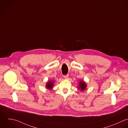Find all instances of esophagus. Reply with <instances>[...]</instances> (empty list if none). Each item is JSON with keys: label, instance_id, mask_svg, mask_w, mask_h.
<instances>
[{"label": "esophagus", "instance_id": "1", "mask_svg": "<svg viewBox=\"0 0 128 128\" xmlns=\"http://www.w3.org/2000/svg\"><path fill=\"white\" fill-rule=\"evenodd\" d=\"M68 77H69V75H68V74L64 76V78L65 79H68Z\"/></svg>", "mask_w": 128, "mask_h": 128}]
</instances>
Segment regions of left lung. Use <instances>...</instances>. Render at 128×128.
<instances>
[{
    "instance_id": "1",
    "label": "left lung",
    "mask_w": 128,
    "mask_h": 128,
    "mask_svg": "<svg viewBox=\"0 0 128 128\" xmlns=\"http://www.w3.org/2000/svg\"><path fill=\"white\" fill-rule=\"evenodd\" d=\"M86 87H87V85L85 82L83 81H80L79 84V87H78L79 89H80L81 91H84L86 88Z\"/></svg>"
}]
</instances>
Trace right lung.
<instances>
[{
	"label": "right lung",
	"mask_w": 128,
	"mask_h": 128,
	"mask_svg": "<svg viewBox=\"0 0 128 128\" xmlns=\"http://www.w3.org/2000/svg\"><path fill=\"white\" fill-rule=\"evenodd\" d=\"M54 85V81H49L48 83L46 84V87L48 89H52L53 88V86Z\"/></svg>",
	"instance_id": "add662e5"
}]
</instances>
